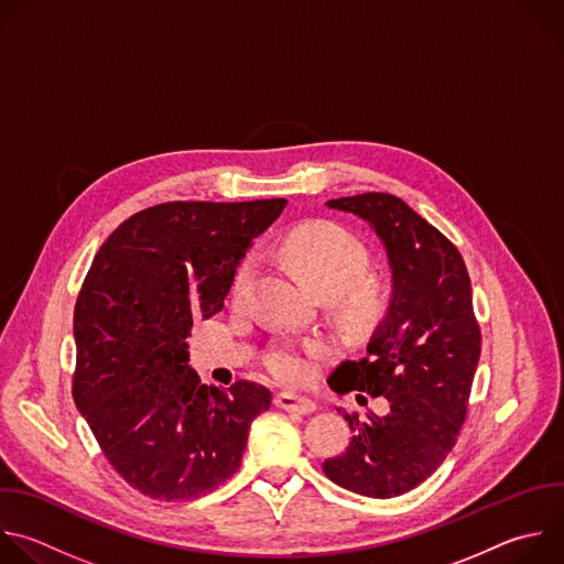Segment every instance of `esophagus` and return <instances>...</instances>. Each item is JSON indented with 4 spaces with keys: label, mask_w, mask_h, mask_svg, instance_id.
I'll return each instance as SVG.
<instances>
[{
    "label": "esophagus",
    "mask_w": 564,
    "mask_h": 564,
    "mask_svg": "<svg viewBox=\"0 0 564 564\" xmlns=\"http://www.w3.org/2000/svg\"><path fill=\"white\" fill-rule=\"evenodd\" d=\"M274 405L285 410V412H292V414H301V416H307L316 410L314 401L305 399V397H299V394H290V392H281L274 397Z\"/></svg>",
    "instance_id": "1"
}]
</instances>
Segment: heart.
Returning <instances> with one entry per match:
<instances>
[{
	"mask_svg": "<svg viewBox=\"0 0 564 564\" xmlns=\"http://www.w3.org/2000/svg\"><path fill=\"white\" fill-rule=\"evenodd\" d=\"M283 257L299 276L323 299L334 301L343 316L354 323L377 318L388 303V285L365 274L369 252L349 230L332 221H310L294 228L281 243ZM252 265L246 261L232 283V299L241 301L250 281ZM327 354L323 343L305 347L281 345L268 356L272 377L283 383H303L314 367V358Z\"/></svg>",
	"mask_w": 564,
	"mask_h": 564,
	"instance_id": "obj_1",
	"label": "heart"
}]
</instances>
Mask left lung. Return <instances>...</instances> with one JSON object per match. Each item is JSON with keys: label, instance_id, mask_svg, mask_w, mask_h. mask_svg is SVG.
I'll return each mask as SVG.
<instances>
[{"label": "left lung", "instance_id": "obj_1", "mask_svg": "<svg viewBox=\"0 0 564 564\" xmlns=\"http://www.w3.org/2000/svg\"><path fill=\"white\" fill-rule=\"evenodd\" d=\"M325 206L377 232L392 294L365 356L340 362L327 379L336 394L386 397L390 412H367L360 421L338 410L354 436L340 456L323 463V471L354 494L394 498L441 467L463 427L480 358L471 283L454 243L403 199L365 193Z\"/></svg>", "mask_w": 564, "mask_h": 564}]
</instances>
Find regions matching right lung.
Segmentation results:
<instances>
[{
  "mask_svg": "<svg viewBox=\"0 0 564 564\" xmlns=\"http://www.w3.org/2000/svg\"><path fill=\"white\" fill-rule=\"evenodd\" d=\"M285 199L172 202L99 248L75 305V405L117 474L143 496L193 500L241 465L257 383L206 388L187 365L193 323L221 312L235 272Z\"/></svg>",
  "mask_w": 564,
  "mask_h": 564,
  "instance_id": "1",
  "label": "right lung"
}]
</instances>
